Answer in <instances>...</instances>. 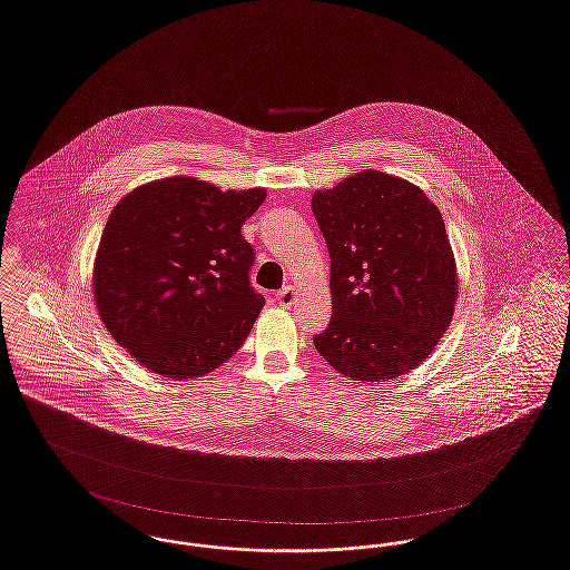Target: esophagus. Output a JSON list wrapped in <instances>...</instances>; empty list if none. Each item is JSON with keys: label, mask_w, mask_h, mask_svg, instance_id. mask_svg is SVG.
Instances as JSON below:
<instances>
[{"label": "esophagus", "mask_w": 570, "mask_h": 570, "mask_svg": "<svg viewBox=\"0 0 570 570\" xmlns=\"http://www.w3.org/2000/svg\"><path fill=\"white\" fill-rule=\"evenodd\" d=\"M275 301H277L282 307H291L293 301H295V288H293V286H284L282 291L275 293Z\"/></svg>", "instance_id": "esophagus-1"}]
</instances>
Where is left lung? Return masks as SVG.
Here are the masks:
<instances>
[{
	"instance_id": "1",
	"label": "left lung",
	"mask_w": 570,
	"mask_h": 570,
	"mask_svg": "<svg viewBox=\"0 0 570 570\" xmlns=\"http://www.w3.org/2000/svg\"><path fill=\"white\" fill-rule=\"evenodd\" d=\"M331 254L333 318L314 337L345 377L387 382L420 365L454 316V252L413 184L361 171L312 197Z\"/></svg>"
}]
</instances>
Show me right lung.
Returning a JSON list of instances; mask_svg holds the SVG:
<instances>
[{
	"mask_svg": "<svg viewBox=\"0 0 570 570\" xmlns=\"http://www.w3.org/2000/svg\"><path fill=\"white\" fill-rule=\"evenodd\" d=\"M265 188L165 178L110 214L95 258L99 316L137 363L171 380L218 368L246 342L265 296L250 284L242 227Z\"/></svg>",
	"mask_w": 570,
	"mask_h": 570,
	"instance_id": "right-lung-1",
	"label": "right lung"
}]
</instances>
